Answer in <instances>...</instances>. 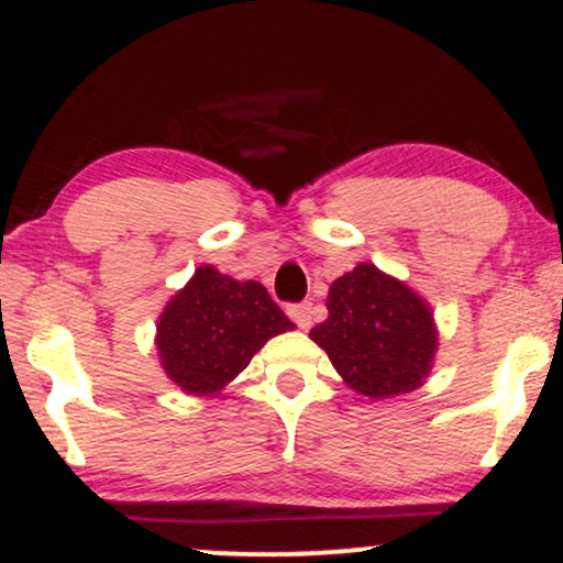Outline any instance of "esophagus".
<instances>
[{
    "label": "esophagus",
    "instance_id": "34e87169",
    "mask_svg": "<svg viewBox=\"0 0 563 563\" xmlns=\"http://www.w3.org/2000/svg\"><path fill=\"white\" fill-rule=\"evenodd\" d=\"M287 314L297 322L299 328L307 330L312 325V305L310 302H297V305H287Z\"/></svg>",
    "mask_w": 563,
    "mask_h": 563
}]
</instances>
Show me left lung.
<instances>
[{
    "label": "left lung",
    "mask_w": 563,
    "mask_h": 563,
    "mask_svg": "<svg viewBox=\"0 0 563 563\" xmlns=\"http://www.w3.org/2000/svg\"><path fill=\"white\" fill-rule=\"evenodd\" d=\"M351 389L391 397L420 387L435 356L426 302L374 264H358L328 291V320L310 330Z\"/></svg>",
    "instance_id": "left-lung-1"
}]
</instances>
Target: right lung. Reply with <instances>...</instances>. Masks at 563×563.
<instances>
[{
	"instance_id": "right-lung-1",
	"label": "right lung",
	"mask_w": 563,
	"mask_h": 563,
	"mask_svg": "<svg viewBox=\"0 0 563 563\" xmlns=\"http://www.w3.org/2000/svg\"><path fill=\"white\" fill-rule=\"evenodd\" d=\"M258 282L197 268L158 320L156 345L168 379L189 395H212L243 372L268 338L291 330Z\"/></svg>"
}]
</instances>
